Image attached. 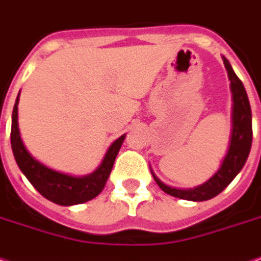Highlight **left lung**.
Wrapping results in <instances>:
<instances>
[{
  "label": "left lung",
  "mask_w": 261,
  "mask_h": 261,
  "mask_svg": "<svg viewBox=\"0 0 261 261\" xmlns=\"http://www.w3.org/2000/svg\"><path fill=\"white\" fill-rule=\"evenodd\" d=\"M225 70L230 80V90H231L232 108H231V135L230 143L221 165L214 175L207 179L204 184L194 188H175L162 182L155 172H151L153 179L156 181L159 188L172 197L187 201H207L214 198L221 191H224L227 185L240 172L246 161L249 158L251 149V139H253V126H251V108H250L249 97L241 80L234 73L230 61L223 56Z\"/></svg>",
  "instance_id": "obj_1"
}]
</instances>
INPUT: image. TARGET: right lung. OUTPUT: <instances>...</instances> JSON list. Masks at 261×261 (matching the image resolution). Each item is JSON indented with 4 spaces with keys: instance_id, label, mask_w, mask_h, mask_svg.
I'll return each mask as SVG.
<instances>
[{
    "instance_id": "1",
    "label": "right lung",
    "mask_w": 261,
    "mask_h": 261,
    "mask_svg": "<svg viewBox=\"0 0 261 261\" xmlns=\"http://www.w3.org/2000/svg\"><path fill=\"white\" fill-rule=\"evenodd\" d=\"M18 102H20V93L17 96V100L12 109L11 148L17 165L31 182V185L44 198L64 207L83 204L97 197L106 185V181L113 168V162L118 156V152L126 135H122L110 145L109 149L106 151V155L103 156L102 164L92 174L83 176L64 174L40 162L25 148L21 139L20 127H18Z\"/></svg>"
}]
</instances>
